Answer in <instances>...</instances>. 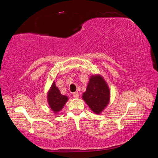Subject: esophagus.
I'll use <instances>...</instances> for the list:
<instances>
[{
	"label": "esophagus",
	"mask_w": 158,
	"mask_h": 158,
	"mask_svg": "<svg viewBox=\"0 0 158 158\" xmlns=\"http://www.w3.org/2000/svg\"><path fill=\"white\" fill-rule=\"evenodd\" d=\"M79 96V93H77V92H75V93H73V97H74V98H78Z\"/></svg>",
	"instance_id": "1"
}]
</instances>
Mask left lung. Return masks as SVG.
Returning <instances> with one entry per match:
<instances>
[{
    "label": "left lung",
    "mask_w": 158,
    "mask_h": 158,
    "mask_svg": "<svg viewBox=\"0 0 158 158\" xmlns=\"http://www.w3.org/2000/svg\"><path fill=\"white\" fill-rule=\"evenodd\" d=\"M109 89L105 80L100 75L92 76L83 99L95 114H100L108 105Z\"/></svg>",
    "instance_id": "obj_1"
}]
</instances>
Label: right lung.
<instances>
[{"instance_id": "right-lung-1", "label": "right lung", "mask_w": 158, "mask_h": 158, "mask_svg": "<svg viewBox=\"0 0 158 158\" xmlns=\"http://www.w3.org/2000/svg\"><path fill=\"white\" fill-rule=\"evenodd\" d=\"M47 99L50 108L55 113L60 111L68 100L67 96L63 95L60 93L59 90L56 86L54 82H53L50 90L48 93Z\"/></svg>"}]
</instances>
